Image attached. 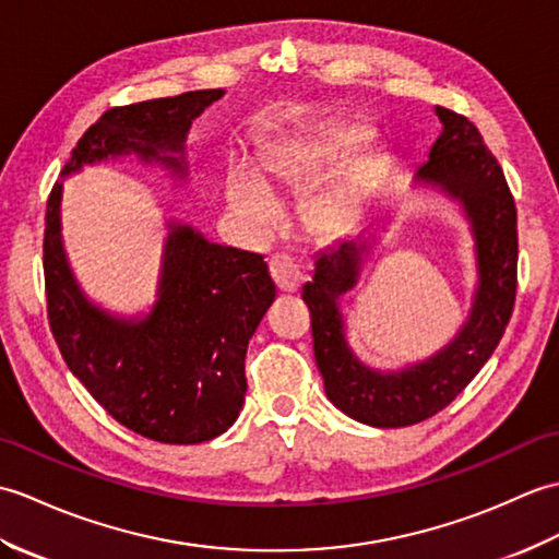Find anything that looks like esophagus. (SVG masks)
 <instances>
[{"instance_id": "obj_1", "label": "esophagus", "mask_w": 559, "mask_h": 559, "mask_svg": "<svg viewBox=\"0 0 559 559\" xmlns=\"http://www.w3.org/2000/svg\"><path fill=\"white\" fill-rule=\"evenodd\" d=\"M270 277L275 280L282 292H296L301 284V270L296 265V260L289 253H275L267 260Z\"/></svg>"}]
</instances>
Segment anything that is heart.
Masks as SVG:
<instances>
[{"label": "heart", "mask_w": 559, "mask_h": 559, "mask_svg": "<svg viewBox=\"0 0 559 559\" xmlns=\"http://www.w3.org/2000/svg\"><path fill=\"white\" fill-rule=\"evenodd\" d=\"M364 139L361 129H344L322 139H292L267 145L255 157V176L264 183L272 181H311L322 175L334 159ZM258 178V179H259ZM257 179V180H258ZM248 169H231L227 177V198L237 213L263 229L272 219V201ZM346 201L344 191H328L308 207V222L316 229H328L340 217Z\"/></svg>", "instance_id": "heart-1"}]
</instances>
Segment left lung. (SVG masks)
Segmentation results:
<instances>
[{
    "label": "left lung",
    "mask_w": 559,
    "mask_h": 559,
    "mask_svg": "<svg viewBox=\"0 0 559 559\" xmlns=\"http://www.w3.org/2000/svg\"><path fill=\"white\" fill-rule=\"evenodd\" d=\"M442 133L418 181L440 186L464 205L476 237L478 275L474 311L452 344L426 364L378 373L358 364L344 342L337 299L354 289L366 241H342L316 258L304 301L311 311L316 364L330 402L366 426L402 428L436 416L456 400L500 344L516 299V205L498 157L468 117L436 107Z\"/></svg>",
    "instance_id": "8db88e82"
}]
</instances>
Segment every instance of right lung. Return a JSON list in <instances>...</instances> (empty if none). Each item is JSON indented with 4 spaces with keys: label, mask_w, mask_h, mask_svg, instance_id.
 Segmentation results:
<instances>
[{
    "label": "right lung",
    "mask_w": 559,
    "mask_h": 559,
    "mask_svg": "<svg viewBox=\"0 0 559 559\" xmlns=\"http://www.w3.org/2000/svg\"><path fill=\"white\" fill-rule=\"evenodd\" d=\"M225 95L191 91L111 107L85 131L61 177L83 165L135 153L183 175L191 121ZM61 183L45 213L43 270L49 330L69 370L121 426L165 444L222 436L246 394V346L275 301L260 253L207 243L189 225L169 222L157 304L147 318L119 320L85 301L59 234Z\"/></svg>",
    "instance_id": "add662e5"
}]
</instances>
